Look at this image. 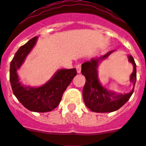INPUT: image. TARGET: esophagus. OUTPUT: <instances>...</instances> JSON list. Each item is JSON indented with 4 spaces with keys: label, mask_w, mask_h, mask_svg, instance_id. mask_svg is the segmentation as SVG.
Here are the masks:
<instances>
[{
    "label": "esophagus",
    "mask_w": 146,
    "mask_h": 146,
    "mask_svg": "<svg viewBox=\"0 0 146 146\" xmlns=\"http://www.w3.org/2000/svg\"><path fill=\"white\" fill-rule=\"evenodd\" d=\"M76 71H77L78 73H80L81 72V65L80 64H78L76 66Z\"/></svg>",
    "instance_id": "1"
}]
</instances>
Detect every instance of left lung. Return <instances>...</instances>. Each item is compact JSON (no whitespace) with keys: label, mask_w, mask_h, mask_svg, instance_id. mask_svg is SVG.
I'll list each match as a JSON object with an SVG mask.
<instances>
[{"label":"left lung","mask_w":146,"mask_h":146,"mask_svg":"<svg viewBox=\"0 0 146 146\" xmlns=\"http://www.w3.org/2000/svg\"><path fill=\"white\" fill-rule=\"evenodd\" d=\"M113 50H111L103 56L93 57L82 64L81 73L86 77V84L82 90V97L86 107L96 113H110L120 108L127 102L133 93L136 81V65L133 57L128 55V60L133 66L129 81L133 82V88L129 93H117L106 89L98 80V66L107 59Z\"/></svg>","instance_id":"1"}]
</instances>
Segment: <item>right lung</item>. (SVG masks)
<instances>
[{
  "label": "right lung",
  "mask_w": 146,
  "mask_h": 146,
  "mask_svg": "<svg viewBox=\"0 0 146 146\" xmlns=\"http://www.w3.org/2000/svg\"><path fill=\"white\" fill-rule=\"evenodd\" d=\"M38 37L33 38L21 46L15 54L10 67V81L13 92L26 109L34 112H48L56 108L61 101L64 91L76 75V70L60 69L46 83L38 87L22 84L17 70L25 61L27 55L37 42Z\"/></svg>",
  "instance_id": "add662e5"
}]
</instances>
